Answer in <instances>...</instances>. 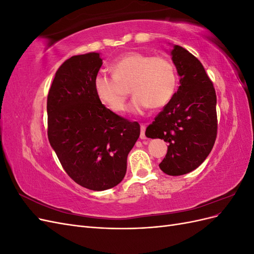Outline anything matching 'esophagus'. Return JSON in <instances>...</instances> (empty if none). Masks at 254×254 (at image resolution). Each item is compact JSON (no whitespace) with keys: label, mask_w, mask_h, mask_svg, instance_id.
<instances>
[{"label":"esophagus","mask_w":254,"mask_h":254,"mask_svg":"<svg viewBox=\"0 0 254 254\" xmlns=\"http://www.w3.org/2000/svg\"><path fill=\"white\" fill-rule=\"evenodd\" d=\"M145 130H146V126L145 125H141V134H140V137H141L142 140L147 139V136H146V134H145Z\"/></svg>","instance_id":"esophagus-1"}]
</instances>
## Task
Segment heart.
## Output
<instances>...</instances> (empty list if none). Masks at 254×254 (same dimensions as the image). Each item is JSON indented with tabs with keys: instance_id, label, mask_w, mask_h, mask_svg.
<instances>
[{
	"instance_id": "heart-1",
	"label": "heart",
	"mask_w": 254,
	"mask_h": 254,
	"mask_svg": "<svg viewBox=\"0 0 254 254\" xmlns=\"http://www.w3.org/2000/svg\"><path fill=\"white\" fill-rule=\"evenodd\" d=\"M111 71L113 77L98 73L93 87L98 101L113 112H123L126 108V91L122 84L130 82L133 96L129 109L133 113H143L150 107H163L175 94L176 70L165 57L129 52L113 61Z\"/></svg>"
}]
</instances>
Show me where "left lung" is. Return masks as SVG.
Wrapping results in <instances>:
<instances>
[{"instance_id": "1", "label": "left lung", "mask_w": 254, "mask_h": 254, "mask_svg": "<svg viewBox=\"0 0 254 254\" xmlns=\"http://www.w3.org/2000/svg\"><path fill=\"white\" fill-rule=\"evenodd\" d=\"M171 56L180 86L145 134L168 143L159 164L161 171L181 176L196 170L213 148L217 134L216 93L203 65L189 51L174 44Z\"/></svg>"}]
</instances>
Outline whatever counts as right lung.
<instances>
[{
  "instance_id": "right-lung-1",
  "label": "right lung",
  "mask_w": 254,
  "mask_h": 254,
  "mask_svg": "<svg viewBox=\"0 0 254 254\" xmlns=\"http://www.w3.org/2000/svg\"><path fill=\"white\" fill-rule=\"evenodd\" d=\"M99 53L73 56L59 66L48 95V136L66 174L92 190L124 179L127 156L140 136L137 122L119 117L98 101L93 82Z\"/></svg>"
}]
</instances>
